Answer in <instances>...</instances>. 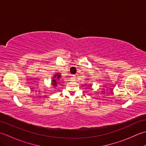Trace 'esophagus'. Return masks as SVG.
Instances as JSON below:
<instances>
[{"instance_id":"34e87169","label":"esophagus","mask_w":146,"mask_h":146,"mask_svg":"<svg viewBox=\"0 0 146 146\" xmlns=\"http://www.w3.org/2000/svg\"><path fill=\"white\" fill-rule=\"evenodd\" d=\"M72 78H73V79H75V75H73V76L72 77Z\"/></svg>"}]
</instances>
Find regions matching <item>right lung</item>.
<instances>
[{
	"label": "right lung",
	"mask_w": 146,
	"mask_h": 146,
	"mask_svg": "<svg viewBox=\"0 0 146 146\" xmlns=\"http://www.w3.org/2000/svg\"><path fill=\"white\" fill-rule=\"evenodd\" d=\"M60 76H61L60 75H59V74H57V75H54V78H56L57 79H59V78H60ZM52 85H53L54 86H55L56 85H57L56 80H52Z\"/></svg>",
	"instance_id": "add662e5"
}]
</instances>
